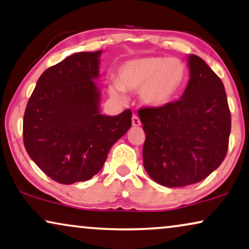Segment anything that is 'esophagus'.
<instances>
[{
    "label": "esophagus",
    "mask_w": 249,
    "mask_h": 249,
    "mask_svg": "<svg viewBox=\"0 0 249 249\" xmlns=\"http://www.w3.org/2000/svg\"><path fill=\"white\" fill-rule=\"evenodd\" d=\"M132 125H133V126H140L141 125L140 118H139L137 115H133V117H132Z\"/></svg>",
    "instance_id": "1"
}]
</instances>
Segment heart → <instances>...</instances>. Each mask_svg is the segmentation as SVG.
Returning <instances> with one entry per match:
<instances>
[{
  "label": "heart",
  "mask_w": 249,
  "mask_h": 249,
  "mask_svg": "<svg viewBox=\"0 0 249 249\" xmlns=\"http://www.w3.org/2000/svg\"><path fill=\"white\" fill-rule=\"evenodd\" d=\"M187 66L180 59L142 57L127 60L117 69V78L108 86L112 98L122 99L124 91H138L147 107L159 108L171 104L183 88Z\"/></svg>",
  "instance_id": "heart-1"
}]
</instances>
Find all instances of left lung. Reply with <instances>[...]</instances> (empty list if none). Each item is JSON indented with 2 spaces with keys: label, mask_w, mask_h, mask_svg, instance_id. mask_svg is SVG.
Here are the masks:
<instances>
[{
  "label": "left lung",
  "mask_w": 249,
  "mask_h": 249,
  "mask_svg": "<svg viewBox=\"0 0 249 249\" xmlns=\"http://www.w3.org/2000/svg\"><path fill=\"white\" fill-rule=\"evenodd\" d=\"M188 85L180 100L138 111L145 141L143 166L152 180L177 188L197 183L225 158L231 115L224 85L198 55L188 57Z\"/></svg>",
  "instance_id": "8db88e82"
}]
</instances>
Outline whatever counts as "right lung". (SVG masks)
Wrapping results in <instances>:
<instances>
[{"label":"right lung","instance_id":"obj_1","mask_svg":"<svg viewBox=\"0 0 249 249\" xmlns=\"http://www.w3.org/2000/svg\"><path fill=\"white\" fill-rule=\"evenodd\" d=\"M102 51L77 52L39 76L24 115V144L33 161L62 184L88 181L132 125L130 109L100 112L95 84Z\"/></svg>","mask_w":249,"mask_h":249}]
</instances>
